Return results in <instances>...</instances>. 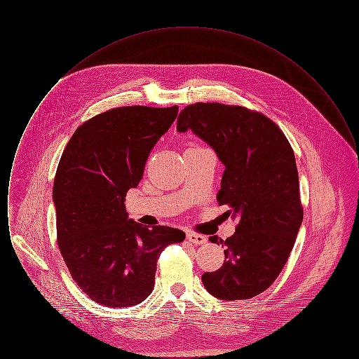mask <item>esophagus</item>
Segmentation results:
<instances>
[{
    "label": "esophagus",
    "instance_id": "1",
    "mask_svg": "<svg viewBox=\"0 0 359 359\" xmlns=\"http://www.w3.org/2000/svg\"><path fill=\"white\" fill-rule=\"evenodd\" d=\"M187 239L194 243V245H203L207 242V238L202 234H196V233H187Z\"/></svg>",
    "mask_w": 359,
    "mask_h": 359
}]
</instances>
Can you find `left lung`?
<instances>
[{
    "label": "left lung",
    "instance_id": "1",
    "mask_svg": "<svg viewBox=\"0 0 359 359\" xmlns=\"http://www.w3.org/2000/svg\"><path fill=\"white\" fill-rule=\"evenodd\" d=\"M191 129L224 164L219 205L238 219L226 239L224 262L205 272V290L221 300L252 299L268 290L283 271L303 222L299 173L288 138L273 121L243 106L188 104L177 132Z\"/></svg>",
    "mask_w": 359,
    "mask_h": 359
}]
</instances>
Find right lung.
Wrapping results in <instances>:
<instances>
[{"label": "right lung", "mask_w": 359, "mask_h": 359, "mask_svg": "<svg viewBox=\"0 0 359 359\" xmlns=\"http://www.w3.org/2000/svg\"><path fill=\"white\" fill-rule=\"evenodd\" d=\"M179 107L122 106L83 122L69 138L55 182L57 245L74 281L106 307H130L154 287L157 259L182 230L128 219L125 196L142 179L157 140Z\"/></svg>", "instance_id": "add662e5"}]
</instances>
